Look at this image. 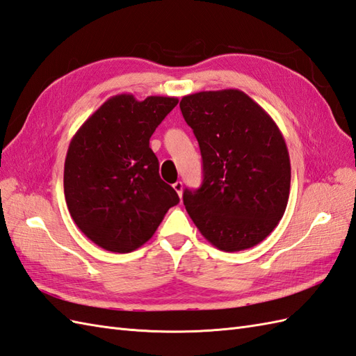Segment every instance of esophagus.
<instances>
[{
  "instance_id": "1",
  "label": "esophagus",
  "mask_w": 356,
  "mask_h": 356,
  "mask_svg": "<svg viewBox=\"0 0 356 356\" xmlns=\"http://www.w3.org/2000/svg\"><path fill=\"white\" fill-rule=\"evenodd\" d=\"M172 188H175V191L179 194V197H181V193H184V184H181V181H176V184H172Z\"/></svg>"
}]
</instances>
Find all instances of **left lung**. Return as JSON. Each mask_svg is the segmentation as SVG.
<instances>
[{
    "mask_svg": "<svg viewBox=\"0 0 356 356\" xmlns=\"http://www.w3.org/2000/svg\"><path fill=\"white\" fill-rule=\"evenodd\" d=\"M180 111L203 159L202 186L184 191L189 217L222 252L259 244L290 197V154L276 122L239 89L185 95Z\"/></svg>",
    "mask_w": 356,
    "mask_h": 356,
    "instance_id": "left-lung-1",
    "label": "left lung"
}]
</instances>
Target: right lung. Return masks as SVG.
Instances as JSON below:
<instances>
[{
  "label": "right lung",
  "mask_w": 356,
  "mask_h": 356,
  "mask_svg": "<svg viewBox=\"0 0 356 356\" xmlns=\"http://www.w3.org/2000/svg\"><path fill=\"white\" fill-rule=\"evenodd\" d=\"M176 97H111L72 136L65 200L77 227L102 249L129 253L153 236L179 195L159 176L150 138Z\"/></svg>",
  "instance_id": "obj_1"
}]
</instances>
